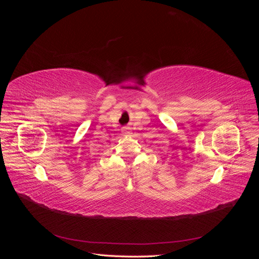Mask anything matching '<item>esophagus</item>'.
I'll use <instances>...</instances> for the list:
<instances>
[{"mask_svg": "<svg viewBox=\"0 0 259 259\" xmlns=\"http://www.w3.org/2000/svg\"><path fill=\"white\" fill-rule=\"evenodd\" d=\"M128 131H130V127H127V126H123L122 127V132L124 133V134H127Z\"/></svg>", "mask_w": 259, "mask_h": 259, "instance_id": "1", "label": "esophagus"}]
</instances>
